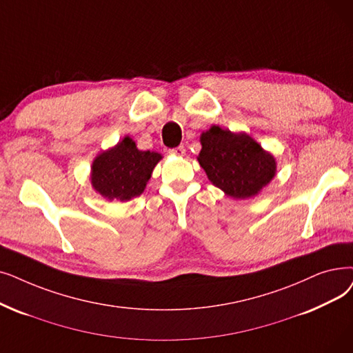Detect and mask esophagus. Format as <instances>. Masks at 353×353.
Instances as JSON below:
<instances>
[{
	"instance_id": "obj_1",
	"label": "esophagus",
	"mask_w": 353,
	"mask_h": 353,
	"mask_svg": "<svg viewBox=\"0 0 353 353\" xmlns=\"http://www.w3.org/2000/svg\"><path fill=\"white\" fill-rule=\"evenodd\" d=\"M168 152H170V154H174V156H185L186 148L183 147V145H179V147H176V148H172Z\"/></svg>"
}]
</instances>
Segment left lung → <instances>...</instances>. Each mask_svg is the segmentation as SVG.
I'll use <instances>...</instances> for the list:
<instances>
[{"instance_id":"1","label":"left lung","mask_w":353,"mask_h":353,"mask_svg":"<svg viewBox=\"0 0 353 353\" xmlns=\"http://www.w3.org/2000/svg\"><path fill=\"white\" fill-rule=\"evenodd\" d=\"M197 160L214 186L228 196H255L275 174V160L247 134L213 125L201 137Z\"/></svg>"}]
</instances>
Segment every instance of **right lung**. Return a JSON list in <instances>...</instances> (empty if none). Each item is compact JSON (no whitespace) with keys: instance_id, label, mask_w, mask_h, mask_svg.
<instances>
[{"instance_id":"obj_1","label":"right lung","mask_w":353,"mask_h":353,"mask_svg":"<svg viewBox=\"0 0 353 353\" xmlns=\"http://www.w3.org/2000/svg\"><path fill=\"white\" fill-rule=\"evenodd\" d=\"M161 160L154 151H140L125 137L117 147L102 152L92 164V186L110 201H130L140 196L152 168Z\"/></svg>"}]
</instances>
